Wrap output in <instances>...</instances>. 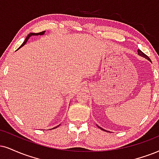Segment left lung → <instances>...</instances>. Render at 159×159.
I'll return each instance as SVG.
<instances>
[{
    "mask_svg": "<svg viewBox=\"0 0 159 159\" xmlns=\"http://www.w3.org/2000/svg\"><path fill=\"white\" fill-rule=\"evenodd\" d=\"M137 52H138V54H139V55H141V56H142V57H145V58H147V59H148V60H150V58H149V57L148 56H147L146 55V54H144V53H143L142 52V51H141L140 49H138V51H137ZM98 127H99V126H98ZM99 127V128H100L101 129V130H103V129L102 128H101V127Z\"/></svg>",
    "mask_w": 159,
    "mask_h": 159,
    "instance_id": "left-lung-1",
    "label": "left lung"
}]
</instances>
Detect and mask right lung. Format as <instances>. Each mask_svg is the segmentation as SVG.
<instances>
[{
    "mask_svg": "<svg viewBox=\"0 0 159 159\" xmlns=\"http://www.w3.org/2000/svg\"><path fill=\"white\" fill-rule=\"evenodd\" d=\"M44 32H45V31H43V32H39V33H30V34H29L28 35V36H27V38H25V41H24V42H23V44H22V45H21V46L19 47V48H21V47H22V46H24V45H25V43H26L27 40H29V38H30V37H31V36H32V35H38V34H40V35H41V34H44ZM54 128H55V127H54Z\"/></svg>",
    "mask_w": 159,
    "mask_h": 159,
    "instance_id": "obj_1",
    "label": "right lung"
}]
</instances>
